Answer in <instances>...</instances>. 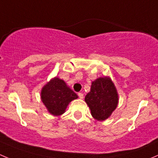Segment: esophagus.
<instances>
[{
    "instance_id": "esophagus-1",
    "label": "esophagus",
    "mask_w": 158,
    "mask_h": 158,
    "mask_svg": "<svg viewBox=\"0 0 158 158\" xmlns=\"http://www.w3.org/2000/svg\"><path fill=\"white\" fill-rule=\"evenodd\" d=\"M78 96H79V97L80 98V99H83V94H82V93H78Z\"/></svg>"
}]
</instances>
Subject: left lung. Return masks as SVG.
<instances>
[{"mask_svg": "<svg viewBox=\"0 0 158 158\" xmlns=\"http://www.w3.org/2000/svg\"><path fill=\"white\" fill-rule=\"evenodd\" d=\"M85 102L94 119L98 121L108 119L119 102L117 90L112 79L109 76H103L93 81Z\"/></svg>", "mask_w": 158, "mask_h": 158, "instance_id": "1", "label": "left lung"}]
</instances>
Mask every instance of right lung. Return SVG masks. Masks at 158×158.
Returning <instances> with one entry per match:
<instances>
[{
    "label": "right lung",
    "mask_w": 158,
    "mask_h": 158,
    "mask_svg": "<svg viewBox=\"0 0 158 158\" xmlns=\"http://www.w3.org/2000/svg\"><path fill=\"white\" fill-rule=\"evenodd\" d=\"M78 96L59 77L52 78L41 91V99L48 113L53 116H60L65 112L67 106Z\"/></svg>",
    "instance_id": "1"
}]
</instances>
